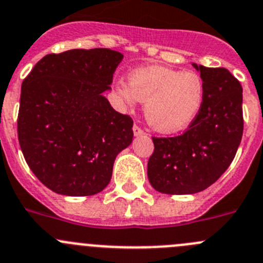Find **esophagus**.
Returning a JSON list of instances; mask_svg holds the SVG:
<instances>
[{"label":"esophagus","instance_id":"34e87169","mask_svg":"<svg viewBox=\"0 0 263 263\" xmlns=\"http://www.w3.org/2000/svg\"><path fill=\"white\" fill-rule=\"evenodd\" d=\"M144 134H145V131H144L141 127L137 126V124H135V126H134V135H135V136H141V135H144Z\"/></svg>","mask_w":263,"mask_h":263}]
</instances>
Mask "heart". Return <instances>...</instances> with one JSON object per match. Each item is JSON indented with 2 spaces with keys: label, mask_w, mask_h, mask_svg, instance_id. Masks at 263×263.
<instances>
[{
  "label": "heart",
  "mask_w": 263,
  "mask_h": 263,
  "mask_svg": "<svg viewBox=\"0 0 263 263\" xmlns=\"http://www.w3.org/2000/svg\"><path fill=\"white\" fill-rule=\"evenodd\" d=\"M117 93L129 106L145 102L148 123L157 131L174 134L196 119L203 105L205 85L193 71L148 66L132 71L128 84L118 83Z\"/></svg>",
  "instance_id": "b5f03b06"
}]
</instances>
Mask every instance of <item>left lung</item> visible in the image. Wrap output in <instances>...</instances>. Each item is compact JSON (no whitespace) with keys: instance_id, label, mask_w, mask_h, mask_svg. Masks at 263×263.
<instances>
[{"instance_id":"8db88e82","label":"left lung","mask_w":263,"mask_h":263,"mask_svg":"<svg viewBox=\"0 0 263 263\" xmlns=\"http://www.w3.org/2000/svg\"><path fill=\"white\" fill-rule=\"evenodd\" d=\"M205 85L200 112L187 131L152 137V187L167 195H192L210 187L231 165L244 129L242 88L227 68L197 66Z\"/></svg>"}]
</instances>
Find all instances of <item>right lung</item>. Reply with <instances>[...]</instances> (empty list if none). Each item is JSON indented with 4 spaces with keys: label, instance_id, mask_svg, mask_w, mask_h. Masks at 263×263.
I'll use <instances>...</instances> for the list:
<instances>
[{
    "label": "right lung",
    "instance_id": "1",
    "mask_svg": "<svg viewBox=\"0 0 263 263\" xmlns=\"http://www.w3.org/2000/svg\"><path fill=\"white\" fill-rule=\"evenodd\" d=\"M122 60L110 49H72L41 58L23 80L19 144L32 173L53 192H101L115 157L132 143L134 120L104 96Z\"/></svg>",
    "mask_w": 263,
    "mask_h": 263
}]
</instances>
